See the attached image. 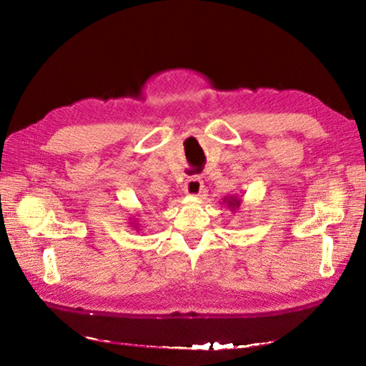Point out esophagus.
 I'll return each mask as SVG.
<instances>
[{
	"label": "esophagus",
	"instance_id": "obj_1",
	"mask_svg": "<svg viewBox=\"0 0 366 366\" xmlns=\"http://www.w3.org/2000/svg\"><path fill=\"white\" fill-rule=\"evenodd\" d=\"M203 187H204L203 179H201L199 176H195V177H190L185 181L184 192L190 197H199L201 192H203Z\"/></svg>",
	"mask_w": 366,
	"mask_h": 366
}]
</instances>
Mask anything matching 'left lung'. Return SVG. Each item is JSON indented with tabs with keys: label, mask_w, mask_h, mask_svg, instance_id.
<instances>
[{
	"label": "left lung",
	"mask_w": 366,
	"mask_h": 366,
	"mask_svg": "<svg viewBox=\"0 0 366 366\" xmlns=\"http://www.w3.org/2000/svg\"><path fill=\"white\" fill-rule=\"evenodd\" d=\"M240 203H242V201H240V198L237 195H231V197H227L223 199V204H227L229 209H232V211L239 209Z\"/></svg>",
	"instance_id": "obj_1"
}]
</instances>
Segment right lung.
Listing matches in <instances>:
<instances>
[{"instance_id":"1","label":"right lung","mask_w":366,"mask_h":366,"mask_svg":"<svg viewBox=\"0 0 366 366\" xmlns=\"http://www.w3.org/2000/svg\"><path fill=\"white\" fill-rule=\"evenodd\" d=\"M130 227H132V228H134L135 231H139V228H142V224H139V223H138V220H134V223H130Z\"/></svg>"}]
</instances>
